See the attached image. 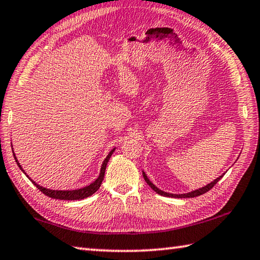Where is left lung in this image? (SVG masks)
<instances>
[{"label": "left lung", "instance_id": "1", "mask_svg": "<svg viewBox=\"0 0 260 260\" xmlns=\"http://www.w3.org/2000/svg\"><path fill=\"white\" fill-rule=\"evenodd\" d=\"M224 176V174L221 176H219V177H217L216 179H214V181H212L211 183H209V184H207L206 186H204V187H200V188H198V190H194V191H191V192H188V193H183V194H174V193H167V192H165V191H162V190H160V188H158L157 186L154 185V184L150 181V179L148 178V176L145 175V173L143 172V177H144V179H145V182L148 183V185L152 188V190L155 192V193H158V194H160V196H164V197H169V198H194V197H199V196H201V194H204V193H206V192H208L210 188H212L215 186V184L219 181V179Z\"/></svg>", "mask_w": 260, "mask_h": 260}]
</instances>
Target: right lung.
<instances>
[{
  "mask_svg": "<svg viewBox=\"0 0 260 260\" xmlns=\"http://www.w3.org/2000/svg\"><path fill=\"white\" fill-rule=\"evenodd\" d=\"M114 151H115V149H112L109 152V154L107 155V158L103 160L102 166H101V171H100V175H99V177L95 179V181L89 184V185L82 187V188H77V190H51V188H46V187L41 186L40 184H37V183L32 181V179H30V177L25 173V171H23L22 167H21V165L19 164L18 159L16 158L15 153H13V157H15L16 162L19 166V168H20L21 171L26 174V176L30 179L31 183L34 184V185L37 188H39L41 192H43L45 196L52 198V199H59V200H82V199H85V198H87V197H91L93 193H95L99 190V188H100L103 178H105V173H106L108 161H109V159L111 157V154L114 153Z\"/></svg>",
  "mask_w": 260,
  "mask_h": 260,
  "instance_id": "add662e5",
  "label": "right lung"
}]
</instances>
